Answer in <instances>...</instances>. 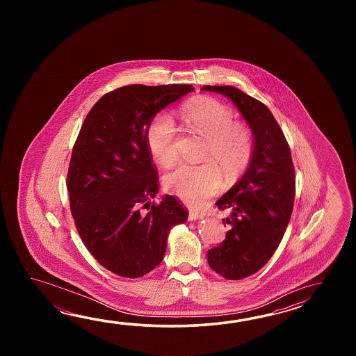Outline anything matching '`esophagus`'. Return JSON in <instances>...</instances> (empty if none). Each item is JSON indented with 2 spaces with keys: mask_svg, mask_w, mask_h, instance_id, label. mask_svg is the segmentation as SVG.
Returning a JSON list of instances; mask_svg holds the SVG:
<instances>
[{
  "mask_svg": "<svg viewBox=\"0 0 356 356\" xmlns=\"http://www.w3.org/2000/svg\"><path fill=\"white\" fill-rule=\"evenodd\" d=\"M204 216V213H200V212L197 211H189L188 213V219L191 220V221H193V220L197 219H202Z\"/></svg>",
  "mask_w": 356,
  "mask_h": 356,
  "instance_id": "obj_1",
  "label": "esophagus"
}]
</instances>
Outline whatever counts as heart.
Masks as SVG:
<instances>
[{
	"instance_id": "obj_1",
	"label": "heart",
	"mask_w": 356,
	"mask_h": 356,
	"mask_svg": "<svg viewBox=\"0 0 356 356\" xmlns=\"http://www.w3.org/2000/svg\"><path fill=\"white\" fill-rule=\"evenodd\" d=\"M181 118L191 129L207 141L201 165L181 164L164 179L165 188L189 206H201L209 197L219 192L222 184L221 170L227 178H235L250 165L253 155V138L250 129L241 122H234L232 108L215 99L197 98L181 109ZM177 129L167 113H160L152 120L146 144L155 160L170 167L178 156Z\"/></svg>"
}]
</instances>
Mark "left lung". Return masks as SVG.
Returning <instances> with one entry per match:
<instances>
[{
	"label": "left lung",
	"instance_id": "1",
	"mask_svg": "<svg viewBox=\"0 0 356 356\" xmlns=\"http://www.w3.org/2000/svg\"><path fill=\"white\" fill-rule=\"evenodd\" d=\"M234 103L254 137L247 172L218 200L230 209L225 241L207 252L209 265L227 280H241L259 271L277 250L296 198V170L288 141L270 109L234 86H202Z\"/></svg>",
	"mask_w": 356,
	"mask_h": 356
}]
</instances>
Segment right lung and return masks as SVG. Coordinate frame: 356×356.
Instances as JSON below:
<instances>
[{
  "label": "right lung",
  "mask_w": 356,
  "mask_h": 356,
  "mask_svg": "<svg viewBox=\"0 0 356 356\" xmlns=\"http://www.w3.org/2000/svg\"><path fill=\"white\" fill-rule=\"evenodd\" d=\"M192 85H127L86 115L68 167V197L85 247L111 273L136 279L163 261L172 227L188 212L175 196L152 202L159 177L146 144L152 118Z\"/></svg>",
  "instance_id": "right-lung-1"
}]
</instances>
